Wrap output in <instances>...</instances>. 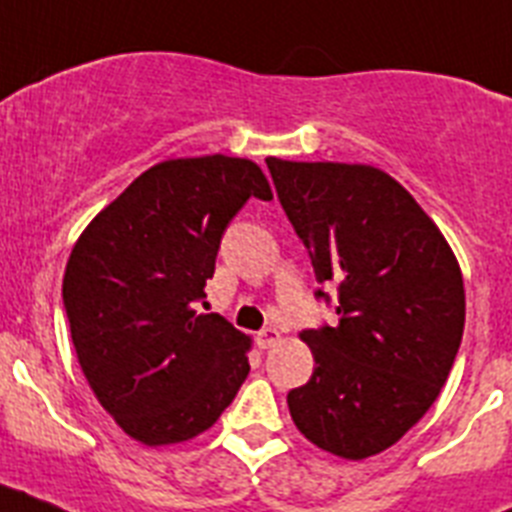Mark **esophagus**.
Listing matches in <instances>:
<instances>
[{
  "mask_svg": "<svg viewBox=\"0 0 512 512\" xmlns=\"http://www.w3.org/2000/svg\"><path fill=\"white\" fill-rule=\"evenodd\" d=\"M282 341V333H279L277 328H264L256 336V343H259V348H271V346H277V343Z\"/></svg>",
  "mask_w": 512,
  "mask_h": 512,
  "instance_id": "1",
  "label": "esophagus"
}]
</instances>
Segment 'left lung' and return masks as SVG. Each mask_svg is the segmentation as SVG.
<instances>
[{"instance_id":"obj_1","label":"left lung","mask_w":512,"mask_h":512,"mask_svg":"<svg viewBox=\"0 0 512 512\" xmlns=\"http://www.w3.org/2000/svg\"><path fill=\"white\" fill-rule=\"evenodd\" d=\"M282 210L333 284L336 325L302 330L315 372L289 390L302 436L343 459L390 449L428 413L464 333V282L449 243L390 174L361 164L266 158Z\"/></svg>"}]
</instances>
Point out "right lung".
Instances as JSON below:
<instances>
[{
    "instance_id": "1",
    "label": "right lung",
    "mask_w": 512,
    "mask_h": 512,
    "mask_svg": "<svg viewBox=\"0 0 512 512\" xmlns=\"http://www.w3.org/2000/svg\"><path fill=\"white\" fill-rule=\"evenodd\" d=\"M264 171L230 156L151 166L76 241L63 274L71 341L102 408L146 446L207 431L246 382L248 341L205 305L225 228Z\"/></svg>"
}]
</instances>
